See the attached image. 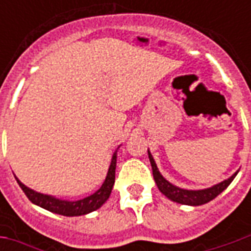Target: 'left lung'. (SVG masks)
Segmentation results:
<instances>
[{"label":"left lung","instance_id":"obj_1","mask_svg":"<svg viewBox=\"0 0 251 251\" xmlns=\"http://www.w3.org/2000/svg\"><path fill=\"white\" fill-rule=\"evenodd\" d=\"M148 154H149V160H151V164H152L153 177H154V181H156L158 189H160L168 199L174 200L176 203H181V204L201 205L205 204V203H208L210 200L215 199L218 195L221 194V192H223V191L230 185V183H231L232 180H234V177H235L238 174V172H235L230 179L225 180V181H222V183L214 185V187H211V188L199 189V191H188V189L177 188V187H175L174 184H171L169 181H167V180L164 179L163 176H161V174L158 172L157 165L154 163V160H153L151 152H148Z\"/></svg>","mask_w":251,"mask_h":251}]
</instances>
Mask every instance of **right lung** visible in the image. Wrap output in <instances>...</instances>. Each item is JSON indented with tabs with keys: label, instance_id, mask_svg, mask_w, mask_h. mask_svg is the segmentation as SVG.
I'll list each match as a JSON object with an SVG mask.
<instances>
[{
	"label": "right lung",
	"instance_id": "add662e5",
	"mask_svg": "<svg viewBox=\"0 0 251 251\" xmlns=\"http://www.w3.org/2000/svg\"><path fill=\"white\" fill-rule=\"evenodd\" d=\"M115 165H117V153H114V156L111 158V164H110L109 172L107 176L104 179L102 187L94 192L93 195H90L84 199L76 200V201H67V200H59L53 196H48V195L39 194L32 191L28 187H25L20 180H17V183L21 187V189L24 191V194L26 195V198L35 203V204L40 205L46 210L59 214V215L64 216H77V215H84L88 214L91 211L98 210L100 205L103 204L106 200L109 199L110 194H111V189L114 185L115 180Z\"/></svg>",
	"mask_w": 251,
	"mask_h": 251
}]
</instances>
